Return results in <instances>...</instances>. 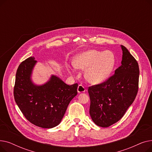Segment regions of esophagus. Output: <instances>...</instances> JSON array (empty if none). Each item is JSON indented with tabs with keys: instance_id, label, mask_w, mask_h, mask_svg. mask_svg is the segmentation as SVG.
<instances>
[{
	"instance_id": "obj_1",
	"label": "esophagus",
	"mask_w": 152,
	"mask_h": 152,
	"mask_svg": "<svg viewBox=\"0 0 152 152\" xmlns=\"http://www.w3.org/2000/svg\"><path fill=\"white\" fill-rule=\"evenodd\" d=\"M86 91V89L85 87L81 85V84H79L77 87V92L78 93H82V92H84Z\"/></svg>"
}]
</instances>
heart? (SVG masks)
I'll list each match as a JSON object with an SVG mask.
<instances>
[{
	"mask_svg": "<svg viewBox=\"0 0 152 152\" xmlns=\"http://www.w3.org/2000/svg\"><path fill=\"white\" fill-rule=\"evenodd\" d=\"M115 63V57L112 52L96 50H87L75 58L76 68L86 69L85 77L92 84H99L110 76Z\"/></svg>",
	"mask_w": 152,
	"mask_h": 152,
	"instance_id": "1",
	"label": "heart"
}]
</instances>
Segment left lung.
<instances>
[{"mask_svg": "<svg viewBox=\"0 0 152 152\" xmlns=\"http://www.w3.org/2000/svg\"><path fill=\"white\" fill-rule=\"evenodd\" d=\"M121 46V65L102 83L89 87V113L95 124L107 127L118 122L134 101L139 89L137 60Z\"/></svg>", "mask_w": 152, "mask_h": 152, "instance_id": "obj_1", "label": "left lung"}]
</instances>
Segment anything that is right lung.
Segmentation results:
<instances>
[{"mask_svg":"<svg viewBox=\"0 0 152 152\" xmlns=\"http://www.w3.org/2000/svg\"><path fill=\"white\" fill-rule=\"evenodd\" d=\"M31 57L22 61L16 73L15 100L25 117L32 124L50 129L60 124L71 100L77 94V84L67 85L56 76L42 86L31 79L36 60Z\"/></svg>","mask_w":152,"mask_h":152,"instance_id":"obj_1","label":"right lung"}]
</instances>
